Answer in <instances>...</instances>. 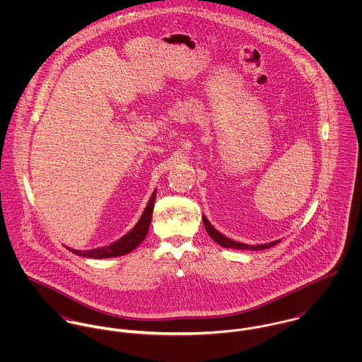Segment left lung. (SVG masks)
<instances>
[{
  "label": "left lung",
  "instance_id": "8db88e82",
  "mask_svg": "<svg viewBox=\"0 0 362 362\" xmlns=\"http://www.w3.org/2000/svg\"><path fill=\"white\" fill-rule=\"evenodd\" d=\"M204 220V224H205V228H206L207 234L221 247L224 248H234V250H251V251H262V250H267L273 245H276L279 241H273V243H267V244H260V245H247V244H243V243H237V241H233L227 237H224L223 234H220L207 220L206 217L204 216L202 217Z\"/></svg>",
  "mask_w": 362,
  "mask_h": 362
}]
</instances>
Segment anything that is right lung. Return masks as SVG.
Here are the masks:
<instances>
[{"label": "right lung", "instance_id": "right-lung-1", "mask_svg": "<svg viewBox=\"0 0 362 362\" xmlns=\"http://www.w3.org/2000/svg\"><path fill=\"white\" fill-rule=\"evenodd\" d=\"M156 191L148 204V206L145 209L142 217L139 218V221L136 223V226L128 233L125 234L122 238H119L118 241L102 247V248H96V250H90V251H78V250H72L68 248L72 254L83 257V258L103 259L114 258V257H121V255H127L131 251H134L146 237L149 226H151V220H152V213H153V207H155Z\"/></svg>", "mask_w": 362, "mask_h": 362}]
</instances>
